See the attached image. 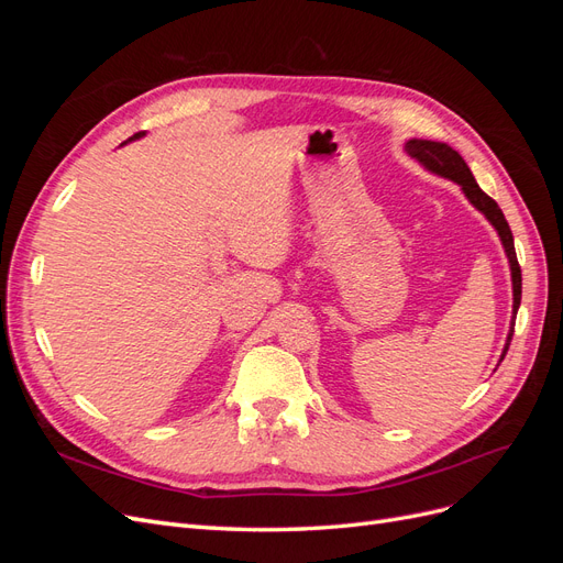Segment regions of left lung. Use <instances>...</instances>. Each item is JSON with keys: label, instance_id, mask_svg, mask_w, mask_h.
Masks as SVG:
<instances>
[{"label": "left lung", "instance_id": "1", "mask_svg": "<svg viewBox=\"0 0 563 563\" xmlns=\"http://www.w3.org/2000/svg\"><path fill=\"white\" fill-rule=\"evenodd\" d=\"M406 152L411 155L413 159H418L428 172L441 176V178H449L453 183H457L463 187L465 197L472 201L474 209H479L486 218L488 223L498 230L500 234V242L505 246L507 253V261H509V269H512V291H515V305H512V312L517 314L519 310V302H521V267L517 261V251H515V236L512 230H509L507 220L500 211V207L496 203V199H490L479 185H476L470 166L465 164V159L457 155V152L446 145V143H437V141H422V139H413L406 143ZM512 333H515V319H512V329H509L507 335V343L503 350L500 360H505V354L509 350V343H512Z\"/></svg>", "mask_w": 563, "mask_h": 563}]
</instances>
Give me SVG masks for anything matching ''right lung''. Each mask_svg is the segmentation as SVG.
<instances>
[{
	"instance_id": "obj_1",
	"label": "right lung",
	"mask_w": 563,
	"mask_h": 563,
	"mask_svg": "<svg viewBox=\"0 0 563 563\" xmlns=\"http://www.w3.org/2000/svg\"><path fill=\"white\" fill-rule=\"evenodd\" d=\"M141 135H145V131H141V133H133V135H131V139H129V141H135V139H141Z\"/></svg>"
}]
</instances>
